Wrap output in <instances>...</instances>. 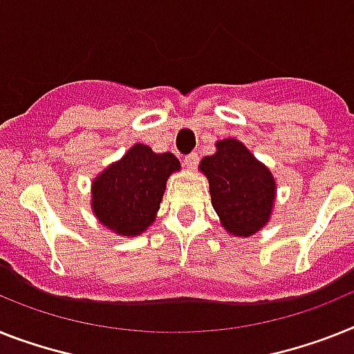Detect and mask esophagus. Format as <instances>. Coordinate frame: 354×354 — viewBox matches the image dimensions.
<instances>
[{"label":"esophagus","mask_w":354,"mask_h":354,"mask_svg":"<svg viewBox=\"0 0 354 354\" xmlns=\"http://www.w3.org/2000/svg\"><path fill=\"white\" fill-rule=\"evenodd\" d=\"M183 163H185V167L189 169V171H194V169L198 167V163H200V156H198L196 153L187 154L185 160H183Z\"/></svg>","instance_id":"esophagus-1"}]
</instances>
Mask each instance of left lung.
<instances>
[{
  "label": "left lung",
  "instance_id": "obj_1",
  "mask_svg": "<svg viewBox=\"0 0 354 354\" xmlns=\"http://www.w3.org/2000/svg\"><path fill=\"white\" fill-rule=\"evenodd\" d=\"M200 171L209 180L212 207L225 232L250 237L268 225L277 182L243 142L237 138L216 142V153L201 160Z\"/></svg>",
  "mask_w": 354,
  "mask_h": 354
}]
</instances>
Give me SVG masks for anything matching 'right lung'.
Segmentation results:
<instances>
[{
    "mask_svg": "<svg viewBox=\"0 0 354 354\" xmlns=\"http://www.w3.org/2000/svg\"><path fill=\"white\" fill-rule=\"evenodd\" d=\"M182 169L172 153L135 144L91 182V212L117 236L136 237L156 219L172 172Z\"/></svg>",
    "mask_w": 354,
    "mask_h": 354,
    "instance_id": "right-lung-1",
    "label": "right lung"
}]
</instances>
